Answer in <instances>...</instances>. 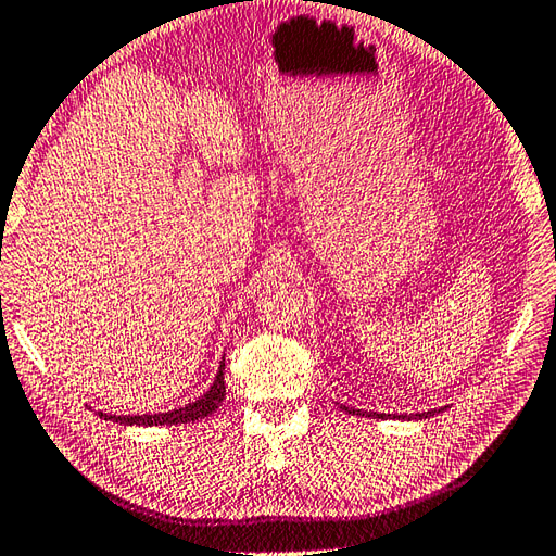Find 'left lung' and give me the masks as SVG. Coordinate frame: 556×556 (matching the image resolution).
<instances>
[{"label": "left lung", "mask_w": 556, "mask_h": 556, "mask_svg": "<svg viewBox=\"0 0 556 556\" xmlns=\"http://www.w3.org/2000/svg\"><path fill=\"white\" fill-rule=\"evenodd\" d=\"M343 409H348V407H343ZM348 412H355V409H348ZM435 412H441V409H431V412H426V415H435ZM371 417V415H369ZM374 417H379V415H374ZM386 417V415H383ZM415 417H424V415H415Z\"/></svg>", "instance_id": "8db88e82"}]
</instances>
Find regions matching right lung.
Segmentation results:
<instances>
[{"instance_id":"obj_1","label":"right lung","mask_w":556,"mask_h":556,"mask_svg":"<svg viewBox=\"0 0 556 556\" xmlns=\"http://www.w3.org/2000/svg\"><path fill=\"white\" fill-rule=\"evenodd\" d=\"M225 400V359L223 365L217 369V377L211 386V391L201 395L197 403H189L187 407H179L173 412H163V415H144V417H118V415H106V412H99L101 419H111V421H118V424H127V426H173V424H193L199 419L211 417L213 412L223 405Z\"/></svg>"}]
</instances>
